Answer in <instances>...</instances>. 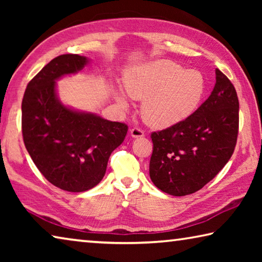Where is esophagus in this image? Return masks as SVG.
I'll return each mask as SVG.
<instances>
[{"mask_svg": "<svg viewBox=\"0 0 262 262\" xmlns=\"http://www.w3.org/2000/svg\"><path fill=\"white\" fill-rule=\"evenodd\" d=\"M130 136L134 137V139H139V137L144 136V132L140 129V128H133L130 130Z\"/></svg>", "mask_w": 262, "mask_h": 262, "instance_id": "34e87169", "label": "esophagus"}]
</instances>
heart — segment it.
<instances>
[{"label": "heart", "mask_w": 262, "mask_h": 262, "mask_svg": "<svg viewBox=\"0 0 262 262\" xmlns=\"http://www.w3.org/2000/svg\"><path fill=\"white\" fill-rule=\"evenodd\" d=\"M125 88L132 98L142 100L141 115L156 129L178 125L198 108L205 95L206 84L196 70H186L170 60H155L128 68L123 75ZM114 99L122 110L128 99L119 89Z\"/></svg>", "instance_id": "b5f03b06"}]
</instances>
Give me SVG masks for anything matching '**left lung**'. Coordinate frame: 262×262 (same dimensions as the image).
Returning a JSON list of instances; mask_svg holds the SVG:
<instances>
[{
	"label": "left lung",
	"instance_id": "8db88e82",
	"mask_svg": "<svg viewBox=\"0 0 262 262\" xmlns=\"http://www.w3.org/2000/svg\"><path fill=\"white\" fill-rule=\"evenodd\" d=\"M208 99L186 120L152 133L150 179L164 193L184 196L215 178L231 158L239 125V101L230 79L216 69Z\"/></svg>",
	"mask_w": 262,
	"mask_h": 262
}]
</instances>
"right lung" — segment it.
Masks as SVG:
<instances>
[{"label":"right lung","mask_w":262,"mask_h":262,"mask_svg":"<svg viewBox=\"0 0 262 262\" xmlns=\"http://www.w3.org/2000/svg\"><path fill=\"white\" fill-rule=\"evenodd\" d=\"M90 63L78 54L53 59L26 86L21 101L25 148L42 176L68 192H85L104 178L107 162L128 127L64 105L56 82Z\"/></svg>","instance_id":"1"}]
</instances>
